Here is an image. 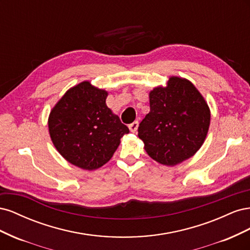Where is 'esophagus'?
I'll return each mask as SVG.
<instances>
[{"label": "esophagus", "mask_w": 250, "mask_h": 250, "mask_svg": "<svg viewBox=\"0 0 250 250\" xmlns=\"http://www.w3.org/2000/svg\"><path fill=\"white\" fill-rule=\"evenodd\" d=\"M128 127H129V130H130L131 132H133V133L137 132L138 127H139V122H138V121H134V122L131 123Z\"/></svg>", "instance_id": "34e87169"}]
</instances>
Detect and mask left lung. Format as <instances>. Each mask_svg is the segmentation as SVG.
<instances>
[{"mask_svg": "<svg viewBox=\"0 0 250 250\" xmlns=\"http://www.w3.org/2000/svg\"><path fill=\"white\" fill-rule=\"evenodd\" d=\"M150 111L139 126L144 149L155 162L173 167L192 157L208 135L210 110L193 83L171 76L149 93Z\"/></svg>", "mask_w": 250, "mask_h": 250, "instance_id": "obj_1", "label": "left lung"}]
</instances>
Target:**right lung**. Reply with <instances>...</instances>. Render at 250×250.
<instances>
[{"label":"right lung","mask_w":250,"mask_h":250,"mask_svg":"<svg viewBox=\"0 0 250 250\" xmlns=\"http://www.w3.org/2000/svg\"><path fill=\"white\" fill-rule=\"evenodd\" d=\"M108 93L82 81L67 89L52 108L49 133L65 161L83 170L99 169L129 132L106 105Z\"/></svg>","instance_id":"add662e5"}]
</instances>
